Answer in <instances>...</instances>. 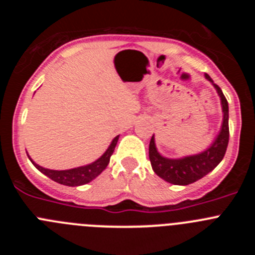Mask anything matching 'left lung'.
I'll return each instance as SVG.
<instances>
[{
	"instance_id": "1",
	"label": "left lung",
	"mask_w": 255,
	"mask_h": 255,
	"mask_svg": "<svg viewBox=\"0 0 255 255\" xmlns=\"http://www.w3.org/2000/svg\"><path fill=\"white\" fill-rule=\"evenodd\" d=\"M206 78L213 84L211 76L207 75ZM216 88L218 96L221 98V106L224 112V120L222 126L218 132L217 138L215 141L207 148L204 152L198 154L186 155L182 158H167L159 154L155 148L154 135L150 139L149 143V159L152 168L161 179L164 181L173 184V185H189L193 182L198 181L199 179L204 177L207 173L211 172L217 167V164L222 161L229 144V103L226 97L224 96L221 88L213 84Z\"/></svg>"
}]
</instances>
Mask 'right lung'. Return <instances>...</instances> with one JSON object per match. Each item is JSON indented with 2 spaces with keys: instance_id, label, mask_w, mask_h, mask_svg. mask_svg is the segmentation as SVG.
I'll return each mask as SVG.
<instances>
[{
  "instance_id": "right-lung-1",
  "label": "right lung",
  "mask_w": 255,
  "mask_h": 255,
  "mask_svg": "<svg viewBox=\"0 0 255 255\" xmlns=\"http://www.w3.org/2000/svg\"><path fill=\"white\" fill-rule=\"evenodd\" d=\"M117 140H119V135L111 141V144H110V147L107 148V150H106L97 161L92 162V163L89 164H85V166H80V167L71 168V170H48V168L42 167V166L37 164L35 162H33L31 158L29 159H30L31 163L34 164L40 172L44 173L46 176H48L49 179L53 180V181L66 186H80L84 185V184H88V182H91L92 180L96 179V177L98 176V175H101V172L107 167L108 163H110V158H111L112 153H114L115 150V147H116Z\"/></svg>"
}]
</instances>
